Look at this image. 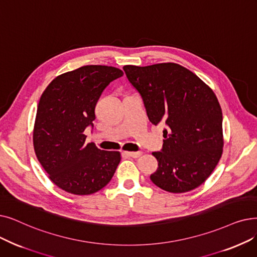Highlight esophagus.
Instances as JSON below:
<instances>
[{
	"mask_svg": "<svg viewBox=\"0 0 257 257\" xmlns=\"http://www.w3.org/2000/svg\"><path fill=\"white\" fill-rule=\"evenodd\" d=\"M124 153H125L126 155L130 156V158H135V159L140 158V156L143 154L142 151H138V152H129V151H126V152H124Z\"/></svg>",
	"mask_w": 257,
	"mask_h": 257,
	"instance_id": "34e87169",
	"label": "esophagus"
}]
</instances>
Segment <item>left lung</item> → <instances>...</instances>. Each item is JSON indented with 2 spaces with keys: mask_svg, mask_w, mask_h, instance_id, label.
I'll list each match as a JSON object with an SVG mask.
<instances>
[{
  "mask_svg": "<svg viewBox=\"0 0 257 257\" xmlns=\"http://www.w3.org/2000/svg\"><path fill=\"white\" fill-rule=\"evenodd\" d=\"M153 125L165 122L164 144L153 152L159 168L150 175L165 191L183 193L202 185L222 153V113L214 92L174 63L124 66Z\"/></svg>",
  "mask_w": 257,
  "mask_h": 257,
  "instance_id": "obj_1",
  "label": "left lung"
}]
</instances>
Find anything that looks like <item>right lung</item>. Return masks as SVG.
I'll return each mask as SVG.
<instances>
[{
  "instance_id": "1",
  "label": "right lung",
  "mask_w": 257,
  "mask_h": 257,
  "mask_svg": "<svg viewBox=\"0 0 257 257\" xmlns=\"http://www.w3.org/2000/svg\"><path fill=\"white\" fill-rule=\"evenodd\" d=\"M120 76L115 67L83 66L55 77L40 98L33 147L52 183L66 192L95 193L117 168L120 153L85 145L84 131L93 128L95 105L105 88Z\"/></svg>"
}]
</instances>
